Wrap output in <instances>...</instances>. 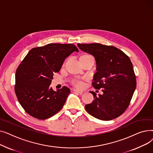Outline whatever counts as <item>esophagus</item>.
<instances>
[{"instance_id":"34e87169","label":"esophagus","mask_w":153,"mask_h":153,"mask_svg":"<svg viewBox=\"0 0 153 153\" xmlns=\"http://www.w3.org/2000/svg\"><path fill=\"white\" fill-rule=\"evenodd\" d=\"M73 91H74L75 93H77V94H83V91H79V90H77V89H74Z\"/></svg>"}]
</instances>
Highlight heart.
I'll return each mask as SVG.
<instances>
[{"label": "heart", "instance_id": "obj_1", "mask_svg": "<svg viewBox=\"0 0 153 153\" xmlns=\"http://www.w3.org/2000/svg\"><path fill=\"white\" fill-rule=\"evenodd\" d=\"M89 58H93L92 56H91L89 54L85 53V54H84L80 56L79 60L80 59H89ZM72 84L76 87L79 88V89H81V88H82L84 86V82H83V81H81V80L74 79L72 81Z\"/></svg>", "mask_w": 153, "mask_h": 153}]
</instances>
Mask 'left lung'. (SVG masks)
Here are the masks:
<instances>
[{"mask_svg":"<svg viewBox=\"0 0 153 153\" xmlns=\"http://www.w3.org/2000/svg\"><path fill=\"white\" fill-rule=\"evenodd\" d=\"M82 51L92 54L96 61L97 72L92 86L102 89L103 94H93L94 100L85 105L90 115L102 120H111L123 114L130 103L136 87V76L130 59L113 46L100 43L80 44Z\"/></svg>","mask_w":153,"mask_h":153,"instance_id":"8db88e82","label":"left lung"}]
</instances>
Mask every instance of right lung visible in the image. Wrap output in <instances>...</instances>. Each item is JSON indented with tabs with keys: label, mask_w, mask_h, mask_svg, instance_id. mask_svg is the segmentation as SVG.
Segmentation results:
<instances>
[{
	"label": "right lung",
	"mask_w": 153,
	"mask_h": 153,
	"mask_svg": "<svg viewBox=\"0 0 153 153\" xmlns=\"http://www.w3.org/2000/svg\"><path fill=\"white\" fill-rule=\"evenodd\" d=\"M74 51L79 52L74 45L50 43L31 49L22 61L16 71L15 92L30 115L45 120L62 108L70 89L64 86L54 91L50 85L54 73Z\"/></svg>",
	"instance_id": "add662e5"
}]
</instances>
